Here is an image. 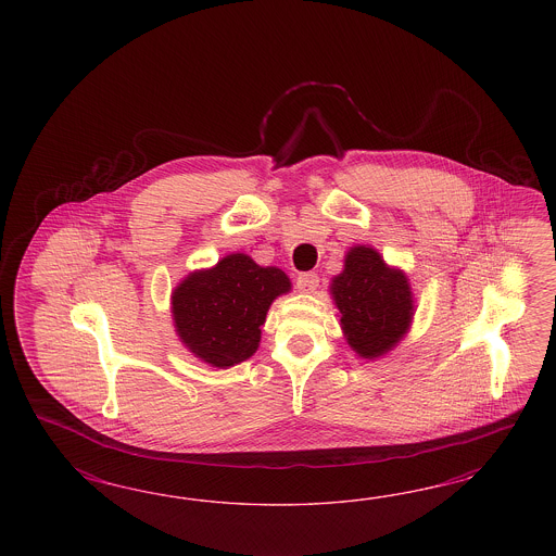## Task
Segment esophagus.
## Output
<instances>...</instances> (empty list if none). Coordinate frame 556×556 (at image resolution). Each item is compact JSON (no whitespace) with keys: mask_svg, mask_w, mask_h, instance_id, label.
<instances>
[{"mask_svg":"<svg viewBox=\"0 0 556 556\" xmlns=\"http://www.w3.org/2000/svg\"><path fill=\"white\" fill-rule=\"evenodd\" d=\"M295 286L303 293H314L318 286H320V277H318V273H302V275H298V281H295Z\"/></svg>","mask_w":556,"mask_h":556,"instance_id":"esophagus-1","label":"esophagus"}]
</instances>
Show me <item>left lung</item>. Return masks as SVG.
<instances>
[{"mask_svg":"<svg viewBox=\"0 0 556 556\" xmlns=\"http://www.w3.org/2000/svg\"><path fill=\"white\" fill-rule=\"evenodd\" d=\"M340 326L353 351L375 358L391 351L409 328L414 303L404 273L389 269L377 251L354 247L332 281Z\"/></svg>","mask_w":556,"mask_h":556,"instance_id":"obj_1","label":"left lung"}]
</instances>
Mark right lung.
I'll return each instance as SVG.
<instances>
[{
	"label": "right lung",
	"instance_id": "right-lung-1",
	"mask_svg": "<svg viewBox=\"0 0 556 556\" xmlns=\"http://www.w3.org/2000/svg\"><path fill=\"white\" fill-rule=\"evenodd\" d=\"M291 289L286 273L228 254L214 269L191 273L173 291V318L187 349L226 369L253 356L270 303Z\"/></svg>",
	"mask_w": 556,
	"mask_h": 556
}]
</instances>
